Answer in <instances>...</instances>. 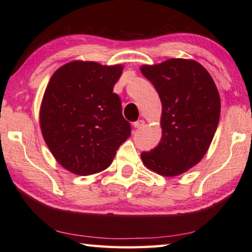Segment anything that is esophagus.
<instances>
[{"label": "esophagus", "mask_w": 252, "mask_h": 252, "mask_svg": "<svg viewBox=\"0 0 252 252\" xmlns=\"http://www.w3.org/2000/svg\"><path fill=\"white\" fill-rule=\"evenodd\" d=\"M132 125H134V127H135V128H141L142 126H144V125H145V121H142V120H139V121H137V122H135V123H134V124H132Z\"/></svg>", "instance_id": "1"}]
</instances>
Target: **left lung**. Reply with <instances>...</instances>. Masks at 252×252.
I'll list each match as a JSON object with an SVG mask.
<instances>
[{"label": "left lung", "mask_w": 252, "mask_h": 252, "mask_svg": "<svg viewBox=\"0 0 252 252\" xmlns=\"http://www.w3.org/2000/svg\"><path fill=\"white\" fill-rule=\"evenodd\" d=\"M140 72L162 104L161 140L140 155L142 163L163 177H177L200 162L210 148L220 116V93L208 71L192 59L144 64Z\"/></svg>", "instance_id": "1"}]
</instances>
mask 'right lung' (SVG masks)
Returning <instances> with one entry per match:
<instances>
[{"label":"right lung","instance_id":"right-lung-1","mask_svg":"<svg viewBox=\"0 0 252 252\" xmlns=\"http://www.w3.org/2000/svg\"><path fill=\"white\" fill-rule=\"evenodd\" d=\"M123 65L74 60L56 70L39 110L42 137L60 165L77 175L98 173L130 136L113 93Z\"/></svg>","mask_w":252,"mask_h":252}]
</instances>
